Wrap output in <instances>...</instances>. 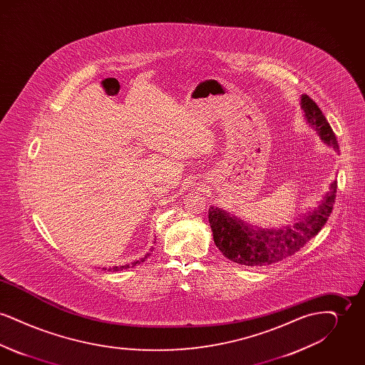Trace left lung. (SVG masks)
Wrapping results in <instances>:
<instances>
[{"mask_svg": "<svg viewBox=\"0 0 365 365\" xmlns=\"http://www.w3.org/2000/svg\"><path fill=\"white\" fill-rule=\"evenodd\" d=\"M301 108L307 122L319 133L320 138L338 152L336 137L320 108L307 94L301 97ZM336 187L335 179L317 208L305 213L294 225L277 230L253 228L226 210L212 207L208 216L213 241L225 257L242 265L262 267L282 261L293 256L326 225L335 202Z\"/></svg>", "mask_w": 365, "mask_h": 365, "instance_id": "1", "label": "left lung"}]
</instances>
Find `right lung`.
Returning a JSON list of instances; mask_svg holds the SVG:
<instances>
[{"mask_svg": "<svg viewBox=\"0 0 365 365\" xmlns=\"http://www.w3.org/2000/svg\"><path fill=\"white\" fill-rule=\"evenodd\" d=\"M153 249V247H152ZM149 255L150 253H148V255H145V257H142L140 260L133 261V262H130V264H125V265H119V267H112V268H109L108 271H122V269H127V268H130V267H134V265H137V264H140V262H143V261L146 260L148 257H149ZM106 269V268H105Z\"/></svg>", "mask_w": 365, "mask_h": 365, "instance_id": "right-lung-1", "label": "right lung"}]
</instances>
